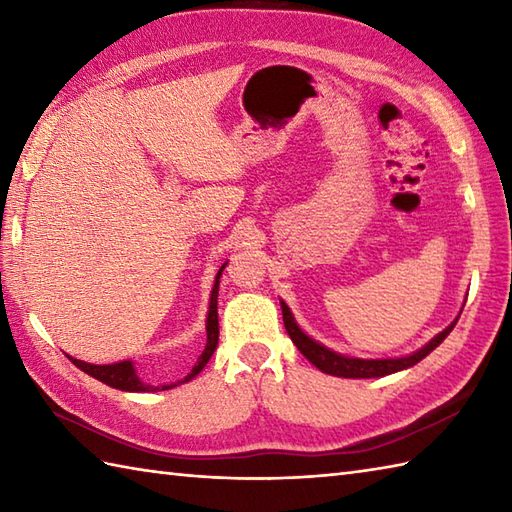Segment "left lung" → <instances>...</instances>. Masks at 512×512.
I'll use <instances>...</instances> for the list:
<instances>
[{
	"mask_svg": "<svg viewBox=\"0 0 512 512\" xmlns=\"http://www.w3.org/2000/svg\"><path fill=\"white\" fill-rule=\"evenodd\" d=\"M281 312H284L286 332L292 339V343L297 345V350L303 356H306L312 365H317L321 372L332 374V376H341V378H380V376L400 372V369L413 367L416 363H420L424 356L436 350V347L444 339H447L449 332L455 328V323H458V319H455L447 330H442L438 336H433V339L427 345L420 347L418 352H413L409 356H400V358H352V356L336 354V352L328 350L325 345L310 339V336L299 328L295 317H292V312L284 301H281Z\"/></svg>",
	"mask_w": 512,
	"mask_h": 512,
	"instance_id": "8db88e82",
	"label": "left lung"
}]
</instances>
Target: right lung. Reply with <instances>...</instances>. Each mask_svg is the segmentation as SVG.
Here are the masks:
<instances>
[{
    "mask_svg": "<svg viewBox=\"0 0 512 512\" xmlns=\"http://www.w3.org/2000/svg\"><path fill=\"white\" fill-rule=\"evenodd\" d=\"M224 268H226V264H222V268L217 270L215 284H213V290H211L209 317H206V345H204L202 354L198 356V361H195L191 372L184 376L182 380H178V383L160 385V387L145 385L143 380L138 378L132 361H121V363H112V365H92V363L79 361V358H72V356H70V361L88 376H94L96 380H101V383L110 385L114 389H123V391H165V389H171V387H178L182 383H189V380L198 376L204 369V365L209 363V358L213 356L215 347H217V339H220V323H217V288H220V277H222Z\"/></svg>",
    "mask_w": 512,
    "mask_h": 512,
    "instance_id": "obj_1",
    "label": "right lung"
}]
</instances>
